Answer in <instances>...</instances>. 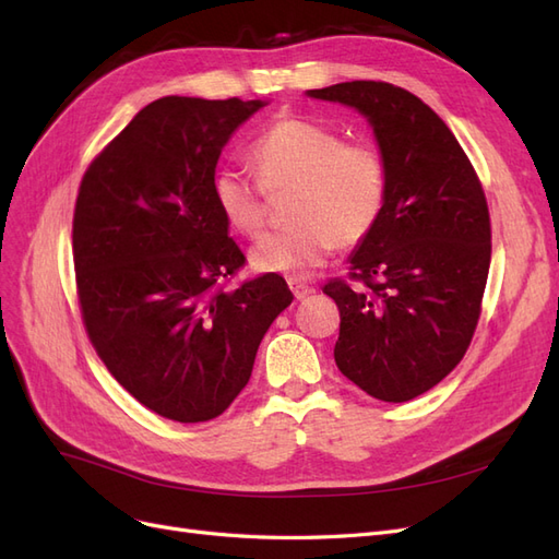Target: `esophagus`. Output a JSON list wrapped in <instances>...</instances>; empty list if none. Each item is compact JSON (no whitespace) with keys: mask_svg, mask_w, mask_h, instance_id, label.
Segmentation results:
<instances>
[{"mask_svg":"<svg viewBox=\"0 0 559 559\" xmlns=\"http://www.w3.org/2000/svg\"><path fill=\"white\" fill-rule=\"evenodd\" d=\"M289 289L294 292L296 300H306L308 296H312V294H314V286H308V284L296 282V280H292V282H289Z\"/></svg>","mask_w":559,"mask_h":559,"instance_id":"34e87169","label":"esophagus"}]
</instances>
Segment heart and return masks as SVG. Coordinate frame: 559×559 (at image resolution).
I'll return each mask as SVG.
<instances>
[{
  "mask_svg": "<svg viewBox=\"0 0 559 559\" xmlns=\"http://www.w3.org/2000/svg\"><path fill=\"white\" fill-rule=\"evenodd\" d=\"M259 181L238 167L214 175L212 193L226 224L259 238L267 224V193L296 189L289 207L294 228L263 238L249 253L259 273L308 277L335 247H357L378 226L386 202V160L368 140L343 134L308 118H280L251 148Z\"/></svg>",
  "mask_w": 559,
  "mask_h": 559,
  "instance_id": "b5f03b06",
  "label": "heart"
}]
</instances>
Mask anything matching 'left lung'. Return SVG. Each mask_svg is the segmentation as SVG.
<instances>
[{
  "mask_svg": "<svg viewBox=\"0 0 559 559\" xmlns=\"http://www.w3.org/2000/svg\"><path fill=\"white\" fill-rule=\"evenodd\" d=\"M308 97L357 109L386 160L378 226L324 294L341 310L337 368L366 394L403 403L462 361L478 326L492 257L483 186L431 107L384 81H347Z\"/></svg>",
  "mask_w": 559,
  "mask_h": 559,
  "instance_id": "8db88e82",
  "label": "left lung"
}]
</instances>
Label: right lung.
<instances>
[{
    "label": "right lung",
    "mask_w": 559,
    "mask_h": 559,
    "mask_svg": "<svg viewBox=\"0 0 559 559\" xmlns=\"http://www.w3.org/2000/svg\"><path fill=\"white\" fill-rule=\"evenodd\" d=\"M267 103L160 97L86 170L74 210V270L97 357L160 417L207 421L251 378L265 331L294 294L280 275L238 289L245 265L212 181L222 148Z\"/></svg>",
    "instance_id": "add662e5"
}]
</instances>
